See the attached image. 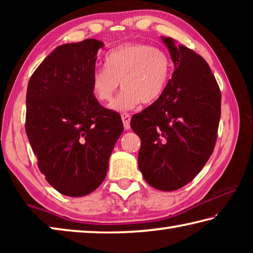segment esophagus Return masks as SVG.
Segmentation results:
<instances>
[{
    "label": "esophagus",
    "mask_w": 253,
    "mask_h": 253,
    "mask_svg": "<svg viewBox=\"0 0 253 253\" xmlns=\"http://www.w3.org/2000/svg\"><path fill=\"white\" fill-rule=\"evenodd\" d=\"M122 119L124 123V127H125L126 130H128L130 128V115L122 114Z\"/></svg>",
    "instance_id": "obj_1"
}]
</instances>
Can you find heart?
Listing matches in <instances>:
<instances>
[{
  "label": "heart",
  "mask_w": 253,
  "mask_h": 253,
  "mask_svg": "<svg viewBox=\"0 0 253 253\" xmlns=\"http://www.w3.org/2000/svg\"><path fill=\"white\" fill-rule=\"evenodd\" d=\"M107 67H98L91 74V91L97 100L109 102L119 85L124 90L110 108L126 111L140 101L153 104L164 92L172 72V60L161 48L145 43H125L106 55Z\"/></svg>",
  "instance_id": "1"
}]
</instances>
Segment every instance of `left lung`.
<instances>
[{"label": "left lung", "instance_id": "1", "mask_svg": "<svg viewBox=\"0 0 253 253\" xmlns=\"http://www.w3.org/2000/svg\"><path fill=\"white\" fill-rule=\"evenodd\" d=\"M175 70L160 99L130 121L139 136L138 168L149 185L175 191L204 168L215 146L221 91L208 62L162 37Z\"/></svg>", "mask_w": 253, "mask_h": 253}]
</instances>
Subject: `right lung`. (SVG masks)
Segmentation results:
<instances>
[{
  "label": "right lung",
  "mask_w": 253,
  "mask_h": 253,
  "mask_svg": "<svg viewBox=\"0 0 253 253\" xmlns=\"http://www.w3.org/2000/svg\"><path fill=\"white\" fill-rule=\"evenodd\" d=\"M102 46L95 39L59 45L29 80L25 131L40 172L67 196H84L100 185L124 130L121 115L91 91Z\"/></svg>",
  "instance_id": "add662e5"
}]
</instances>
